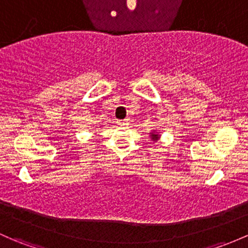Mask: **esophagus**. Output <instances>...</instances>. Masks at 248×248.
<instances>
[{"label":"esophagus","mask_w":248,"mask_h":248,"mask_svg":"<svg viewBox=\"0 0 248 248\" xmlns=\"http://www.w3.org/2000/svg\"><path fill=\"white\" fill-rule=\"evenodd\" d=\"M116 124H119V126L124 127V126H127V124H129V120L126 119V120H119V121H116Z\"/></svg>","instance_id":"esophagus-1"}]
</instances>
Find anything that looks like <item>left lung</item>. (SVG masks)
I'll use <instances>...</instances> for the list:
<instances>
[{
  "label": "left lung",
  "mask_w": 248,
  "mask_h": 248,
  "mask_svg": "<svg viewBox=\"0 0 248 248\" xmlns=\"http://www.w3.org/2000/svg\"><path fill=\"white\" fill-rule=\"evenodd\" d=\"M150 138L152 139V141L155 142V141H158L159 138H160V134H159L157 131H153V132L150 133Z\"/></svg>",
  "instance_id": "left-lung-1"
}]
</instances>
